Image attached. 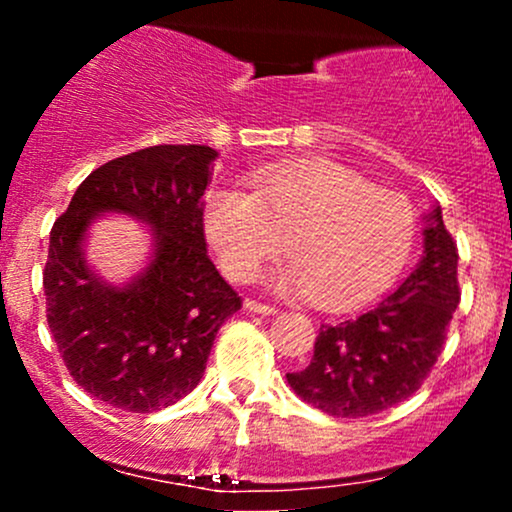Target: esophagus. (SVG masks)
Instances as JSON below:
<instances>
[{
    "label": "esophagus",
    "mask_w": 512,
    "mask_h": 512,
    "mask_svg": "<svg viewBox=\"0 0 512 512\" xmlns=\"http://www.w3.org/2000/svg\"><path fill=\"white\" fill-rule=\"evenodd\" d=\"M243 308L248 310V313H257V315H274L276 308L274 305H267V303H260V301H245Z\"/></svg>",
    "instance_id": "esophagus-1"
}]
</instances>
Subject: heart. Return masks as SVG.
<instances>
[{"mask_svg":"<svg viewBox=\"0 0 512 512\" xmlns=\"http://www.w3.org/2000/svg\"><path fill=\"white\" fill-rule=\"evenodd\" d=\"M250 192L219 187L207 197L204 231L233 279H250L284 250L279 291H308L315 305L346 310L397 279L416 243V211L356 170L310 158L255 168Z\"/></svg>","mask_w":512,"mask_h":512,"instance_id":"obj_1","label":"heart"}]
</instances>
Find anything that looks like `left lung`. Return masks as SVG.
Masks as SVG:
<instances>
[{
    "label": "left lung",
    "mask_w": 512,
    "mask_h": 512,
    "mask_svg": "<svg viewBox=\"0 0 512 512\" xmlns=\"http://www.w3.org/2000/svg\"><path fill=\"white\" fill-rule=\"evenodd\" d=\"M457 305V245L436 204L424 216V255L414 272L368 313L322 325L310 363L286 380L303 402L342 419L395 407L436 366Z\"/></svg>",
    "instance_id": "obj_1"
}]
</instances>
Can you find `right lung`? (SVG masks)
Listing matches in <instances>:
<instances>
[{
  "label": "right lung",
  "instance_id": "obj_1",
  "mask_svg": "<svg viewBox=\"0 0 512 512\" xmlns=\"http://www.w3.org/2000/svg\"><path fill=\"white\" fill-rule=\"evenodd\" d=\"M216 151L163 144L93 170L50 231L43 272L48 325L64 366L91 397L149 414L190 395L216 332L240 298L204 243L202 195ZM122 213L150 226V262L125 285L85 257L96 218Z\"/></svg>",
  "mask_w": 512,
  "mask_h": 512
}]
</instances>
